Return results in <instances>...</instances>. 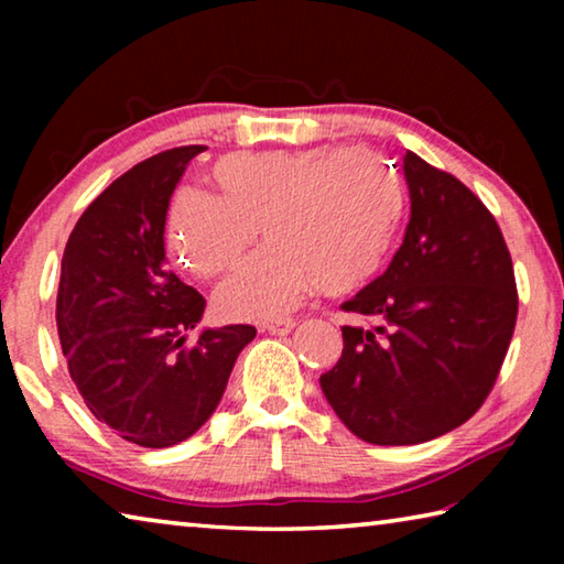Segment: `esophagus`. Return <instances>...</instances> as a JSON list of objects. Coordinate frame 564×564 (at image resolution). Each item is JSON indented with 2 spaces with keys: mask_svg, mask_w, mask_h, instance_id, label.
I'll return each instance as SVG.
<instances>
[{
  "mask_svg": "<svg viewBox=\"0 0 564 564\" xmlns=\"http://www.w3.org/2000/svg\"><path fill=\"white\" fill-rule=\"evenodd\" d=\"M295 328V321L293 318H279V321H271V323H263L261 330L271 333V336H285V333H291Z\"/></svg>",
  "mask_w": 564,
  "mask_h": 564,
  "instance_id": "1",
  "label": "esophagus"
}]
</instances>
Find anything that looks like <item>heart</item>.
<instances>
[{
  "label": "heart",
  "instance_id": "b5f03b06",
  "mask_svg": "<svg viewBox=\"0 0 564 564\" xmlns=\"http://www.w3.org/2000/svg\"><path fill=\"white\" fill-rule=\"evenodd\" d=\"M216 198L181 191L164 243L198 279H216L269 238L216 293L226 318L269 321L305 295L352 293L383 269L405 208L398 171L366 147L234 151L208 171Z\"/></svg>",
  "mask_w": 564,
  "mask_h": 564
}]
</instances>
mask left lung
Returning <instances> with one entry per match:
<instances>
[{
  "mask_svg": "<svg viewBox=\"0 0 564 564\" xmlns=\"http://www.w3.org/2000/svg\"><path fill=\"white\" fill-rule=\"evenodd\" d=\"M410 221L388 271L340 305L370 318L343 326L323 395L373 445L433 441L477 413L518 321L512 259L495 216L463 181L405 151Z\"/></svg>",
  "mask_w": 564,
  "mask_h": 564,
  "instance_id": "obj_1",
  "label": "left lung"
}]
</instances>
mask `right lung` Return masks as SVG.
<instances>
[{
    "label": "right lung",
    "instance_id": "1",
    "mask_svg": "<svg viewBox=\"0 0 564 564\" xmlns=\"http://www.w3.org/2000/svg\"><path fill=\"white\" fill-rule=\"evenodd\" d=\"M204 147L141 161L94 198L62 259L56 330L74 386L91 415L123 441L171 447L194 435L216 405L253 326L184 333L206 301L166 269L171 194Z\"/></svg>",
    "mask_w": 564,
    "mask_h": 564
}]
</instances>
